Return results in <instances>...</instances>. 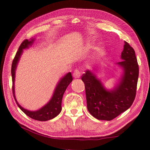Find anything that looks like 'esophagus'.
I'll return each instance as SVG.
<instances>
[{
  "mask_svg": "<svg viewBox=\"0 0 150 150\" xmlns=\"http://www.w3.org/2000/svg\"><path fill=\"white\" fill-rule=\"evenodd\" d=\"M73 77H74L75 79L76 78H79L81 77V71H80L79 70L76 69V70H75V71L73 72Z\"/></svg>",
  "mask_w": 150,
  "mask_h": 150,
  "instance_id": "obj_1",
  "label": "esophagus"
}]
</instances>
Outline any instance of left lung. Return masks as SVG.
I'll list each match as a JSON object with an SVG mask.
<instances>
[{"instance_id": "obj_1", "label": "left lung", "mask_w": 150, "mask_h": 150, "mask_svg": "<svg viewBox=\"0 0 150 150\" xmlns=\"http://www.w3.org/2000/svg\"><path fill=\"white\" fill-rule=\"evenodd\" d=\"M121 62L116 63L122 70L119 83L112 89L105 88L97 75L87 70L81 79L85 86L87 109L98 120H111L132 105L136 96L139 67L135 52L124 42Z\"/></svg>"}]
</instances>
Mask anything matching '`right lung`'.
Here are the masks:
<instances>
[{
  "label": "right lung",
  "mask_w": 150,
  "mask_h": 150,
  "mask_svg": "<svg viewBox=\"0 0 150 150\" xmlns=\"http://www.w3.org/2000/svg\"><path fill=\"white\" fill-rule=\"evenodd\" d=\"M35 38H32L30 40H25L20 45L18 50L16 52L14 59H13L11 68V74L12 78V93L17 105L20 108L23 112H24L27 116H28L32 119L39 121H47L57 116L62 111V102L63 94H64L66 88L68 87L71 83L72 82L73 78L71 72L67 73L63 77L59 79L55 87L54 93H53L52 98L48 101L47 104L43 106L41 108L37 110H29L22 107V106L18 103V101L15 96L14 90V82L15 76H16V70L18 64L24 50L28 49L34 44Z\"/></svg>",
  "instance_id": "obj_1"
}]
</instances>
